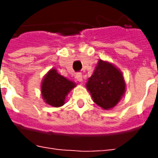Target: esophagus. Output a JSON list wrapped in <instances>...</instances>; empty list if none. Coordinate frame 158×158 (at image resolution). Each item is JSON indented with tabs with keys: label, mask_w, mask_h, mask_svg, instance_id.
Wrapping results in <instances>:
<instances>
[{
	"label": "esophagus",
	"mask_w": 158,
	"mask_h": 158,
	"mask_svg": "<svg viewBox=\"0 0 158 158\" xmlns=\"http://www.w3.org/2000/svg\"><path fill=\"white\" fill-rule=\"evenodd\" d=\"M76 78L77 79V81H78L79 82H83V77H82V74H76Z\"/></svg>",
	"instance_id": "34e87169"
}]
</instances>
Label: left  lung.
I'll use <instances>...</instances> for the list:
<instances>
[{"label":"left lung","mask_w":158,"mask_h":158,"mask_svg":"<svg viewBox=\"0 0 158 158\" xmlns=\"http://www.w3.org/2000/svg\"><path fill=\"white\" fill-rule=\"evenodd\" d=\"M86 89L95 103L104 110L118 104L126 92L122 72L110 61L98 60L94 72L86 82Z\"/></svg>","instance_id":"obj_1"}]
</instances>
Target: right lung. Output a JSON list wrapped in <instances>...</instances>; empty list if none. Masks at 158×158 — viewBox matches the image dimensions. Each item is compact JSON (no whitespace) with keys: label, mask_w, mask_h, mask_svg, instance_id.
<instances>
[{"label":"right lung","mask_w":158,"mask_h":158,"mask_svg":"<svg viewBox=\"0 0 158 158\" xmlns=\"http://www.w3.org/2000/svg\"><path fill=\"white\" fill-rule=\"evenodd\" d=\"M76 86V83L59 74L52 68L46 73L40 85L42 98L52 107H60L65 104L66 98Z\"/></svg>","instance_id":"add662e5"}]
</instances>
